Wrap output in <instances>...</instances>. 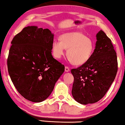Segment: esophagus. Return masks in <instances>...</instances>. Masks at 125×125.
Listing matches in <instances>:
<instances>
[{
    "label": "esophagus",
    "mask_w": 125,
    "mask_h": 125,
    "mask_svg": "<svg viewBox=\"0 0 125 125\" xmlns=\"http://www.w3.org/2000/svg\"><path fill=\"white\" fill-rule=\"evenodd\" d=\"M69 71L70 69L69 67H68V66H65V71L66 72H69Z\"/></svg>",
    "instance_id": "esophagus-1"
}]
</instances>
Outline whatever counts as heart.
Masks as SVG:
<instances>
[{
  "label": "heart",
  "mask_w": 125,
  "mask_h": 125,
  "mask_svg": "<svg viewBox=\"0 0 125 125\" xmlns=\"http://www.w3.org/2000/svg\"><path fill=\"white\" fill-rule=\"evenodd\" d=\"M60 41L52 42L54 57L60 59L67 49V56L74 65H82L90 59L94 49V44L89 37L80 32H69L62 35Z\"/></svg>",
  "instance_id": "1"
}]
</instances>
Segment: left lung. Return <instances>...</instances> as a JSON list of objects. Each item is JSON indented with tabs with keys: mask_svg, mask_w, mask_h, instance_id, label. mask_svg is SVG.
Segmentation results:
<instances>
[{
	"mask_svg": "<svg viewBox=\"0 0 125 125\" xmlns=\"http://www.w3.org/2000/svg\"><path fill=\"white\" fill-rule=\"evenodd\" d=\"M94 51L86 62L71 70L74 77L73 97L87 105L103 98L114 81L118 70L117 54L111 40L103 31L96 35Z\"/></svg>",
	"mask_w": 125,
	"mask_h": 125,
	"instance_id": "obj_1",
	"label": "left lung"
}]
</instances>
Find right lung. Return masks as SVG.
I'll return each mask as SVG.
<instances>
[{
    "mask_svg": "<svg viewBox=\"0 0 125 125\" xmlns=\"http://www.w3.org/2000/svg\"><path fill=\"white\" fill-rule=\"evenodd\" d=\"M53 37L48 29L28 26L11 42L8 73L19 93L30 101L46 100L64 72V65L52 55Z\"/></svg>",
    "mask_w": 125,
    "mask_h": 125,
    "instance_id": "add662e5",
    "label": "right lung"
}]
</instances>
